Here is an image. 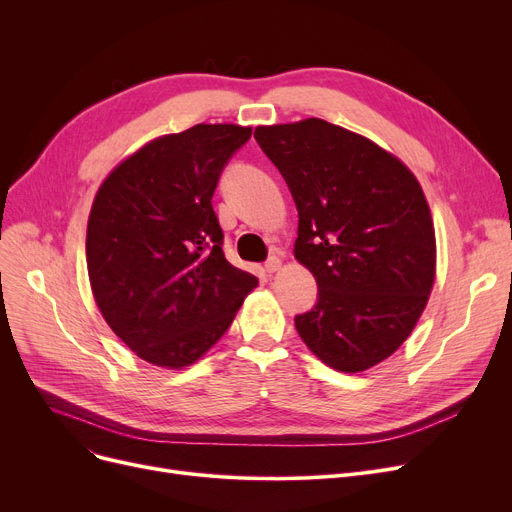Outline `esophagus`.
I'll list each match as a JSON object with an SVG mask.
<instances>
[{"instance_id":"1","label":"esophagus","mask_w":512,"mask_h":512,"mask_svg":"<svg viewBox=\"0 0 512 512\" xmlns=\"http://www.w3.org/2000/svg\"><path fill=\"white\" fill-rule=\"evenodd\" d=\"M265 270L270 272V274L280 272L282 270V259L280 257H270V259H267V263H265Z\"/></svg>"}]
</instances>
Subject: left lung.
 I'll use <instances>...</instances> for the list:
<instances>
[{
	"label": "left lung",
	"mask_w": 512,
	"mask_h": 512,
	"mask_svg": "<svg viewBox=\"0 0 512 512\" xmlns=\"http://www.w3.org/2000/svg\"><path fill=\"white\" fill-rule=\"evenodd\" d=\"M299 211L294 257L317 305L294 317L309 351L359 373L415 330L436 280V230L415 174L371 139L321 118L257 126Z\"/></svg>",
	"instance_id": "8db88e82"
}]
</instances>
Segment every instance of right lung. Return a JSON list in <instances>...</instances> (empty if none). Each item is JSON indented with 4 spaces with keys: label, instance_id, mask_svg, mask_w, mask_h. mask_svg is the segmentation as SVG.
Returning <instances> with one entry per match:
<instances>
[{
    "label": "right lung",
    "instance_id": "add662e5",
    "mask_svg": "<svg viewBox=\"0 0 512 512\" xmlns=\"http://www.w3.org/2000/svg\"><path fill=\"white\" fill-rule=\"evenodd\" d=\"M251 130L195 124L157 137L122 159L93 199L87 270L95 303L151 365L197 363L259 284L224 257L211 207L222 168Z\"/></svg>",
    "mask_w": 512,
    "mask_h": 512
}]
</instances>
